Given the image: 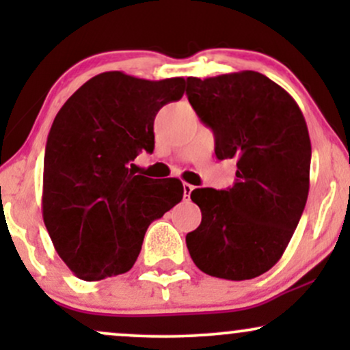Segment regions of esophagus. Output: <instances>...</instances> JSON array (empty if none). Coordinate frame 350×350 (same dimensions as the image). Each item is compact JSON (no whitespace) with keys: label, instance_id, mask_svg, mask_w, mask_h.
Wrapping results in <instances>:
<instances>
[{"label":"esophagus","instance_id":"obj_1","mask_svg":"<svg viewBox=\"0 0 350 350\" xmlns=\"http://www.w3.org/2000/svg\"><path fill=\"white\" fill-rule=\"evenodd\" d=\"M183 189H184V199L189 200V198H191V192L194 191V186H191V184L184 183L183 184Z\"/></svg>","mask_w":350,"mask_h":350}]
</instances>
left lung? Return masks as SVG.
<instances>
[{
  "instance_id": "left-lung-1",
  "label": "left lung",
  "mask_w": 350,
  "mask_h": 350,
  "mask_svg": "<svg viewBox=\"0 0 350 350\" xmlns=\"http://www.w3.org/2000/svg\"><path fill=\"white\" fill-rule=\"evenodd\" d=\"M187 98L215 135V156L235 159L227 191L194 189L202 222L186 235L200 271L242 281L281 258L309 192L311 139L298 103L260 72L187 77Z\"/></svg>"
}]
</instances>
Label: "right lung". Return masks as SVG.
<instances>
[{
    "label": "right lung",
    "instance_id": "right-lung-1",
    "mask_svg": "<svg viewBox=\"0 0 350 350\" xmlns=\"http://www.w3.org/2000/svg\"><path fill=\"white\" fill-rule=\"evenodd\" d=\"M186 80L95 75L64 103L47 136L42 217L64 263L83 281L131 270L144 234L180 202L183 183L135 174L154 150V116L184 95Z\"/></svg>",
    "mask_w": 350,
    "mask_h": 350
}]
</instances>
